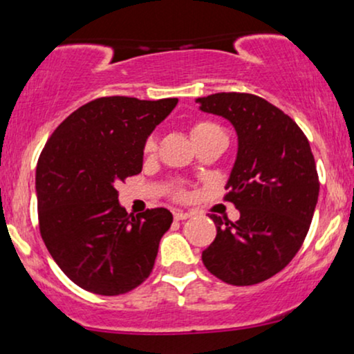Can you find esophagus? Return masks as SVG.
I'll list each match as a JSON object with an SVG mask.
<instances>
[{
    "mask_svg": "<svg viewBox=\"0 0 354 354\" xmlns=\"http://www.w3.org/2000/svg\"><path fill=\"white\" fill-rule=\"evenodd\" d=\"M188 218H191V213H188V211H174V219H176V221H183V219Z\"/></svg>",
    "mask_w": 354,
    "mask_h": 354,
    "instance_id": "obj_1",
    "label": "esophagus"
}]
</instances>
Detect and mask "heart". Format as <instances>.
Segmentation results:
<instances>
[{
	"mask_svg": "<svg viewBox=\"0 0 354 354\" xmlns=\"http://www.w3.org/2000/svg\"><path fill=\"white\" fill-rule=\"evenodd\" d=\"M214 131H221V128L218 124L211 123V121H196V123H193V126H191V138H193V141L200 140V138ZM154 151H156V140L154 138H148L145 143V154H151Z\"/></svg>",
	"mask_w": 354,
	"mask_h": 354,
	"instance_id": "1",
	"label": "heart"
}]
</instances>
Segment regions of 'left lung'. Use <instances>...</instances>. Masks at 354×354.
<instances>
[{
	"label": "left lung",
	"mask_w": 354,
	"mask_h": 354,
	"mask_svg": "<svg viewBox=\"0 0 354 354\" xmlns=\"http://www.w3.org/2000/svg\"><path fill=\"white\" fill-rule=\"evenodd\" d=\"M200 109L223 116L238 135L226 200L239 219L209 214L216 238L203 251L206 270L234 286L261 283L301 248L319 194L310 141L279 108L248 93L198 98Z\"/></svg>",
	"instance_id": "1"
}]
</instances>
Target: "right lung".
I'll return each mask as SVG.
<instances>
[{"label":"right lung","mask_w":354,"mask_h":354,"mask_svg":"<svg viewBox=\"0 0 354 354\" xmlns=\"http://www.w3.org/2000/svg\"><path fill=\"white\" fill-rule=\"evenodd\" d=\"M176 104L128 96L89 101L44 146L36 166L39 231L56 265L83 290L123 295L151 273L173 214H128L116 185L141 173L146 140Z\"/></svg>","instance_id":"obj_1"}]
</instances>
